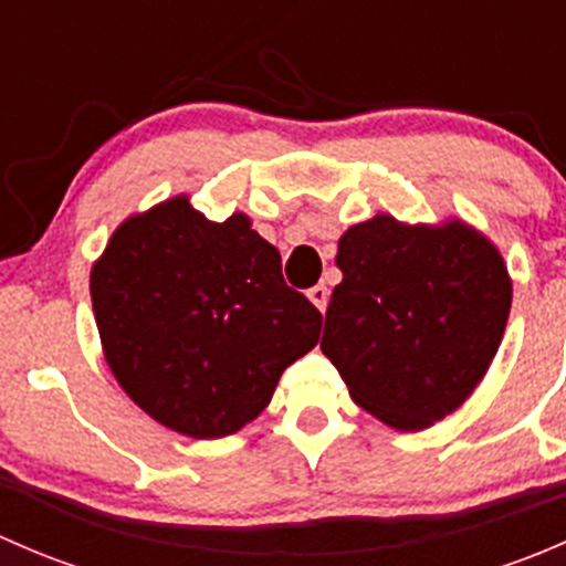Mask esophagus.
<instances>
[{
  "label": "esophagus",
  "instance_id": "34e87169",
  "mask_svg": "<svg viewBox=\"0 0 566 566\" xmlns=\"http://www.w3.org/2000/svg\"><path fill=\"white\" fill-rule=\"evenodd\" d=\"M306 295H310V301L317 306L319 312H325V306H328V295H331L325 284H315V287H312Z\"/></svg>",
  "mask_w": 566,
  "mask_h": 566
}]
</instances>
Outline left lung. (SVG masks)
I'll list each match as a JSON object with an SVG mask.
<instances>
[{
    "label": "left lung",
    "mask_w": 566,
    "mask_h": 566,
    "mask_svg": "<svg viewBox=\"0 0 566 566\" xmlns=\"http://www.w3.org/2000/svg\"><path fill=\"white\" fill-rule=\"evenodd\" d=\"M319 350L353 402L394 430L458 410L499 353L512 282L499 249L462 221L375 216L339 238Z\"/></svg>",
    "instance_id": "8db88e82"
}]
</instances>
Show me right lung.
<instances>
[{
    "label": "right lung",
    "instance_id": "right-lung-1",
    "mask_svg": "<svg viewBox=\"0 0 566 566\" xmlns=\"http://www.w3.org/2000/svg\"><path fill=\"white\" fill-rule=\"evenodd\" d=\"M90 295L117 384L188 438L254 421L323 325L247 216L216 224L188 197L125 219L93 265Z\"/></svg>",
    "mask_w": 566,
    "mask_h": 566
}]
</instances>
